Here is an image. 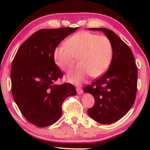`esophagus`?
Returning <instances> with one entry per match:
<instances>
[{"label":"esophagus","mask_w":150,"mask_h":150,"mask_svg":"<svg viewBox=\"0 0 150 150\" xmlns=\"http://www.w3.org/2000/svg\"><path fill=\"white\" fill-rule=\"evenodd\" d=\"M76 90H77V93L79 95V94H81L83 92V90L82 88H80V87H77V88H76Z\"/></svg>","instance_id":"obj_1"}]
</instances>
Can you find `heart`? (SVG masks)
<instances>
[{
	"label": "heart",
	"instance_id": "obj_1",
	"mask_svg": "<svg viewBox=\"0 0 150 150\" xmlns=\"http://www.w3.org/2000/svg\"><path fill=\"white\" fill-rule=\"evenodd\" d=\"M66 47H57L54 57L59 69L69 72L79 59L80 68L69 73L66 79L70 83L81 85L88 78L103 75L110 65L113 48L110 39L105 35L81 31L65 42Z\"/></svg>",
	"mask_w": 150,
	"mask_h": 150
}]
</instances>
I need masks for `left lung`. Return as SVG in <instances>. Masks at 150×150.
<instances>
[{
    "instance_id": "8db88e82",
    "label": "left lung",
    "mask_w": 150,
    "mask_h": 150,
    "mask_svg": "<svg viewBox=\"0 0 150 150\" xmlns=\"http://www.w3.org/2000/svg\"><path fill=\"white\" fill-rule=\"evenodd\" d=\"M88 30L103 31L110 40L113 54L107 71L83 89L95 98V104L87 112L98 122L112 124L122 118L135 101L138 69L130 47L113 31L103 28Z\"/></svg>"
}]
</instances>
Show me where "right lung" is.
I'll list each match as a JSON object with an SVG mask.
<instances>
[{
	"label": "right lung",
	"instance_id": "add662e5",
	"mask_svg": "<svg viewBox=\"0 0 150 150\" xmlns=\"http://www.w3.org/2000/svg\"><path fill=\"white\" fill-rule=\"evenodd\" d=\"M77 29L40 30L21 45L12 61V95L22 115L35 126L45 127L57 122L63 101L76 95L72 84H54L63 74L54 54L59 43Z\"/></svg>",
	"mask_w": 150,
	"mask_h": 150
}]
</instances>
